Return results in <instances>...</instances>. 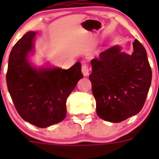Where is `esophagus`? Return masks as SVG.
Wrapping results in <instances>:
<instances>
[{
	"label": "esophagus",
	"instance_id": "obj_1",
	"mask_svg": "<svg viewBox=\"0 0 159 159\" xmlns=\"http://www.w3.org/2000/svg\"><path fill=\"white\" fill-rule=\"evenodd\" d=\"M82 73L84 76H87V75H89V69H88V64H84L82 65Z\"/></svg>",
	"mask_w": 159,
	"mask_h": 159
}]
</instances>
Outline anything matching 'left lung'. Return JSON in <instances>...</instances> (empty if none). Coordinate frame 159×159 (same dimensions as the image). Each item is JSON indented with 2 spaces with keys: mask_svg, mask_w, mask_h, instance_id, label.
Here are the masks:
<instances>
[{
  "mask_svg": "<svg viewBox=\"0 0 159 159\" xmlns=\"http://www.w3.org/2000/svg\"><path fill=\"white\" fill-rule=\"evenodd\" d=\"M131 55L115 45L91 60L89 75L100 119L119 123L142 110L151 87L152 71L145 48L133 42Z\"/></svg>",
  "mask_w": 159,
  "mask_h": 159,
  "instance_id": "1",
  "label": "left lung"
}]
</instances>
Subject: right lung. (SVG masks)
<instances>
[{"label": "right lung", "instance_id": "add662e5", "mask_svg": "<svg viewBox=\"0 0 159 159\" xmlns=\"http://www.w3.org/2000/svg\"><path fill=\"white\" fill-rule=\"evenodd\" d=\"M36 35L35 32H28L13 46L8 58L6 82L20 117L45 128L64 120L67 97L84 75L80 62L67 70L35 67L29 56L34 52Z\"/></svg>", "mask_w": 159, "mask_h": 159}]
</instances>
